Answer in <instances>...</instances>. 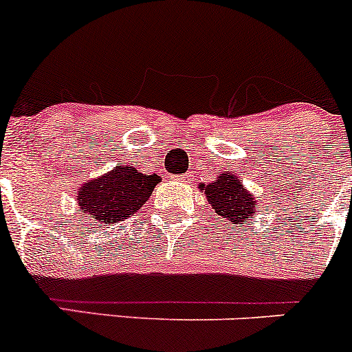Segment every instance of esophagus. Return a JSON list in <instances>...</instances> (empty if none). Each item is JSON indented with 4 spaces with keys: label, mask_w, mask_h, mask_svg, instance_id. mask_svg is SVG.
<instances>
[{
    "label": "esophagus",
    "mask_w": 352,
    "mask_h": 352,
    "mask_svg": "<svg viewBox=\"0 0 352 352\" xmlns=\"http://www.w3.org/2000/svg\"><path fill=\"white\" fill-rule=\"evenodd\" d=\"M190 177H192V175H190V173H184V175L180 177V182H189Z\"/></svg>",
    "instance_id": "esophagus-1"
}]
</instances>
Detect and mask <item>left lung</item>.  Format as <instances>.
<instances>
[{"label":"left lung","mask_w":352,"mask_h":352,"mask_svg":"<svg viewBox=\"0 0 352 352\" xmlns=\"http://www.w3.org/2000/svg\"><path fill=\"white\" fill-rule=\"evenodd\" d=\"M199 190L204 192L216 214L221 216V221L228 225L243 226V223L258 211L257 199L245 189L240 177L232 172L218 173L214 182L201 184Z\"/></svg>","instance_id":"obj_1"}]
</instances>
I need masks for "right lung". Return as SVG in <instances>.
Wrapping results in <instances>:
<instances>
[{"label": "right lung", "mask_w": 352, "mask_h": 352, "mask_svg": "<svg viewBox=\"0 0 352 352\" xmlns=\"http://www.w3.org/2000/svg\"><path fill=\"white\" fill-rule=\"evenodd\" d=\"M162 177L146 175L129 165H117L100 177L87 180L78 189L76 201L81 212L100 225H113L127 219L143 208Z\"/></svg>", "instance_id": "add662e5"}]
</instances>
